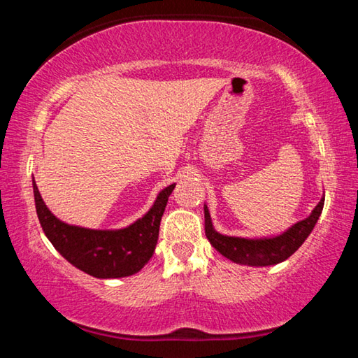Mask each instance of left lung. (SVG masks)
Returning <instances> with one entry per match:
<instances>
[{
	"mask_svg": "<svg viewBox=\"0 0 358 358\" xmlns=\"http://www.w3.org/2000/svg\"><path fill=\"white\" fill-rule=\"evenodd\" d=\"M325 197L320 199L316 208L311 211V215L303 221L295 222L282 234L271 235V237L260 238H245V237H230L217 232L211 222L210 211L207 205H203L205 215V235H207L211 246L217 252H221L224 257L232 260L235 264L248 265V266H268L281 264L289 259L299 250L319 220L324 208Z\"/></svg>",
	"mask_w": 358,
	"mask_h": 358,
	"instance_id": "left-lung-1",
	"label": "left lung"
}]
</instances>
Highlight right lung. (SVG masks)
Returning a JSON list of instances; mask_svg holds the SVG:
<instances>
[{"instance_id": "add662e5", "label": "right lung", "mask_w": 358, "mask_h": 358, "mask_svg": "<svg viewBox=\"0 0 358 358\" xmlns=\"http://www.w3.org/2000/svg\"><path fill=\"white\" fill-rule=\"evenodd\" d=\"M173 187L175 183L164 187L147 213L128 227L99 230L72 226L58 220L42 201L33 178L36 213L45 237L69 264L101 280L131 276L148 264L159 237L161 217Z\"/></svg>"}]
</instances>
